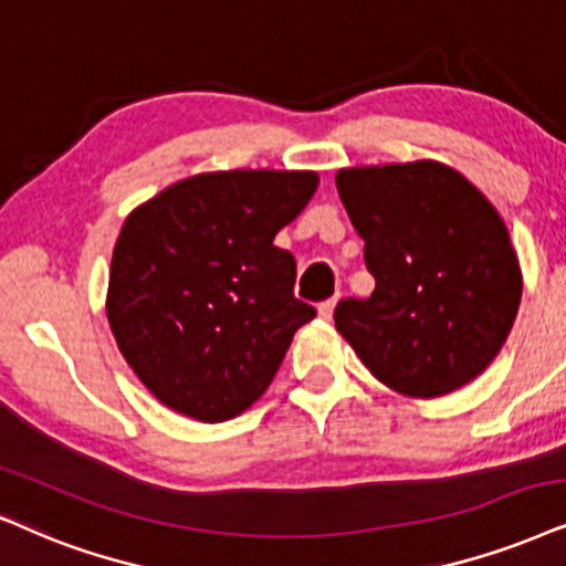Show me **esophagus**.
<instances>
[{
    "mask_svg": "<svg viewBox=\"0 0 566 566\" xmlns=\"http://www.w3.org/2000/svg\"><path fill=\"white\" fill-rule=\"evenodd\" d=\"M334 305H336V297H332V300H324V303L318 305V316L324 318V321L332 318V313H334Z\"/></svg>",
    "mask_w": 566,
    "mask_h": 566,
    "instance_id": "esophagus-1",
    "label": "esophagus"
}]
</instances>
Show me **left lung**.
Instances as JSON below:
<instances>
[{"label":"left lung","mask_w":566,"mask_h":566,"mask_svg":"<svg viewBox=\"0 0 566 566\" xmlns=\"http://www.w3.org/2000/svg\"><path fill=\"white\" fill-rule=\"evenodd\" d=\"M366 242L370 297L339 300V334L378 381L441 397L489 368L512 332L522 274L502 217L439 161L336 171Z\"/></svg>","instance_id":"left-lung-1"}]
</instances>
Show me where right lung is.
Here are the masks:
<instances>
[{
  "label": "right lung",
  "mask_w": 566,
  "mask_h": 566,
  "mask_svg": "<svg viewBox=\"0 0 566 566\" xmlns=\"http://www.w3.org/2000/svg\"><path fill=\"white\" fill-rule=\"evenodd\" d=\"M316 188V171H211L125 219L106 316L159 402L221 423L269 389L292 336L316 316L295 297V255L274 245Z\"/></svg>",
  "instance_id": "right-lung-1"
}]
</instances>
